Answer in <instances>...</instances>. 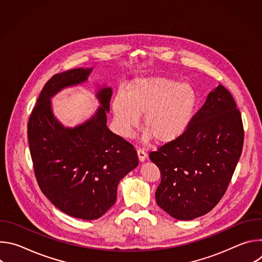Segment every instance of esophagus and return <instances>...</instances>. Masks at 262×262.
<instances>
[{
	"mask_svg": "<svg viewBox=\"0 0 262 262\" xmlns=\"http://www.w3.org/2000/svg\"><path fill=\"white\" fill-rule=\"evenodd\" d=\"M137 154H138V158H139L140 162H144L147 159V154L143 150V149H138Z\"/></svg>",
	"mask_w": 262,
	"mask_h": 262,
	"instance_id": "1",
	"label": "esophagus"
}]
</instances>
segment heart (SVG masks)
<instances>
[{
	"instance_id": "obj_1",
	"label": "heart",
	"mask_w": 262,
	"mask_h": 262,
	"mask_svg": "<svg viewBox=\"0 0 262 262\" xmlns=\"http://www.w3.org/2000/svg\"><path fill=\"white\" fill-rule=\"evenodd\" d=\"M198 106L199 95L191 84L159 77L134 82L127 96L119 93L113 101L122 135L128 136L144 115V139L155 137L159 143L180 138L193 123Z\"/></svg>"
}]
</instances>
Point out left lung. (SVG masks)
<instances>
[{
	"label": "left lung",
	"instance_id": "8db88e82",
	"mask_svg": "<svg viewBox=\"0 0 262 262\" xmlns=\"http://www.w3.org/2000/svg\"><path fill=\"white\" fill-rule=\"evenodd\" d=\"M243 144L242 115L230 92L220 84L188 130L149 154L162 175L158 205L181 221L210 211L228 188Z\"/></svg>",
	"mask_w": 262,
	"mask_h": 262
}]
</instances>
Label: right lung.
Here are the masks:
<instances>
[{
  "label": "right lung",
  "instance_id": "1",
  "mask_svg": "<svg viewBox=\"0 0 262 262\" xmlns=\"http://www.w3.org/2000/svg\"><path fill=\"white\" fill-rule=\"evenodd\" d=\"M92 68L57 73L45 85L28 123L34 172L41 192L61 211L96 220L116 202L119 181L139 165L134 146L106 126L111 87H98L100 106L74 127L54 115L51 98L64 88L86 83Z\"/></svg>",
  "mask_w": 262,
  "mask_h": 262
}]
</instances>
